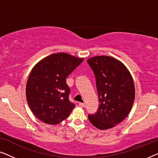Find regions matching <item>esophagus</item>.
<instances>
[{"instance_id":"1","label":"esophagus","mask_w":158,"mask_h":158,"mask_svg":"<svg viewBox=\"0 0 158 158\" xmlns=\"http://www.w3.org/2000/svg\"><path fill=\"white\" fill-rule=\"evenodd\" d=\"M79 105L81 106V107H85V103H80Z\"/></svg>"}]
</instances>
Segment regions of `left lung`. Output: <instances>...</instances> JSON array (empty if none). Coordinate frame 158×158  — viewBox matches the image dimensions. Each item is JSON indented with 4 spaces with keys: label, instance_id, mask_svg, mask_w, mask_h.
<instances>
[{
    "label": "left lung",
    "instance_id": "obj_1",
    "mask_svg": "<svg viewBox=\"0 0 158 158\" xmlns=\"http://www.w3.org/2000/svg\"><path fill=\"white\" fill-rule=\"evenodd\" d=\"M87 62L96 77L100 102L88 119L99 129L112 128L131 111L135 97L133 79L126 67L111 57L96 56Z\"/></svg>",
    "mask_w": 158,
    "mask_h": 158
}]
</instances>
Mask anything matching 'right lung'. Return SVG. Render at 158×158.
<instances>
[{
    "instance_id": "right-lung-1",
    "label": "right lung",
    "mask_w": 158,
    "mask_h": 158,
    "mask_svg": "<svg viewBox=\"0 0 158 158\" xmlns=\"http://www.w3.org/2000/svg\"><path fill=\"white\" fill-rule=\"evenodd\" d=\"M83 61V58L56 53L41 60L32 69L26 95L30 109L39 119L57 124L68 117L75 104L69 100L70 89L66 78Z\"/></svg>"
}]
</instances>
